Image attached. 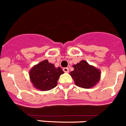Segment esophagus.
<instances>
[{
	"label": "esophagus",
	"instance_id": "34e87169",
	"mask_svg": "<svg viewBox=\"0 0 126 126\" xmlns=\"http://www.w3.org/2000/svg\"><path fill=\"white\" fill-rule=\"evenodd\" d=\"M63 71L65 73H68L69 72V68L68 67H64V68H63Z\"/></svg>",
	"mask_w": 126,
	"mask_h": 126
}]
</instances>
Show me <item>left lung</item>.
Here are the masks:
<instances>
[{
    "label": "left lung",
    "mask_w": 126,
    "mask_h": 126,
    "mask_svg": "<svg viewBox=\"0 0 126 126\" xmlns=\"http://www.w3.org/2000/svg\"><path fill=\"white\" fill-rule=\"evenodd\" d=\"M74 70L69 75L74 80L76 86L80 88L89 89L95 86L100 79L101 71L86 61H81L79 63L73 65Z\"/></svg>",
    "instance_id": "8db88e82"
}]
</instances>
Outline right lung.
<instances>
[{
	"label": "right lung",
	"instance_id": "1",
	"mask_svg": "<svg viewBox=\"0 0 126 126\" xmlns=\"http://www.w3.org/2000/svg\"><path fill=\"white\" fill-rule=\"evenodd\" d=\"M63 73L61 67H55L47 60H44L34 65L29 75L34 88L40 91H48L55 88L60 76Z\"/></svg>",
	"mask_w": 126,
	"mask_h": 126
}]
</instances>
